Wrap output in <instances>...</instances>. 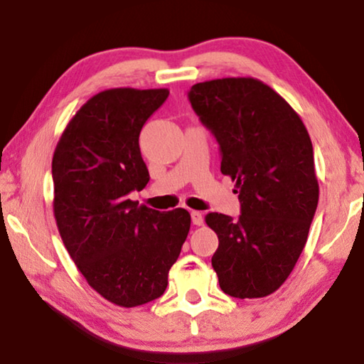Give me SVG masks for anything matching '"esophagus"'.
Returning <instances> with one entry per match:
<instances>
[{
	"mask_svg": "<svg viewBox=\"0 0 364 364\" xmlns=\"http://www.w3.org/2000/svg\"><path fill=\"white\" fill-rule=\"evenodd\" d=\"M191 220H193V223L196 226H200L202 223H204V215H202L200 212H197V210H193V212H191Z\"/></svg>",
	"mask_w": 364,
	"mask_h": 364,
	"instance_id": "1",
	"label": "esophagus"
}]
</instances>
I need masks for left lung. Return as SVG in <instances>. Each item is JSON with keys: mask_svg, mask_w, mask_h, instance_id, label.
Instances as JSON below:
<instances>
[{"mask_svg": "<svg viewBox=\"0 0 364 364\" xmlns=\"http://www.w3.org/2000/svg\"><path fill=\"white\" fill-rule=\"evenodd\" d=\"M221 152V173L236 181L237 220L208 213L221 291L260 299L282 286L297 263L318 207L313 146L299 114L257 78H220L188 93Z\"/></svg>", "mask_w": 364, "mask_h": 364, "instance_id": "1", "label": "left lung"}]
</instances>
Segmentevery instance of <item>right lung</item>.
I'll use <instances>...</instances> for the list:
<instances>
[{
    "label": "right lung",
    "mask_w": 364,
    "mask_h": 364,
    "mask_svg": "<svg viewBox=\"0 0 364 364\" xmlns=\"http://www.w3.org/2000/svg\"><path fill=\"white\" fill-rule=\"evenodd\" d=\"M168 90L97 93L65 127L53 157L54 217L88 284L125 308L165 292L186 241L191 215L159 212L128 199L149 181L139 133Z\"/></svg>",
    "instance_id": "add662e5"
}]
</instances>
